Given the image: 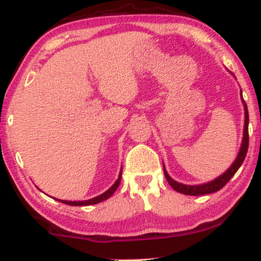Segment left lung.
Masks as SVG:
<instances>
[{
  "label": "left lung",
  "mask_w": 261,
  "mask_h": 261,
  "mask_svg": "<svg viewBox=\"0 0 261 261\" xmlns=\"http://www.w3.org/2000/svg\"><path fill=\"white\" fill-rule=\"evenodd\" d=\"M241 96H242V92H241ZM242 101H243V107H245V128H243V139H242L241 148H240L238 157H236L234 163L231 164V167H230L228 170L224 172V174L216 178V180L207 182V184H204V185H198V186H188V185H184V184H178V182L172 180L170 176L168 175V172L164 168L165 178H167L169 185H170L176 192L182 193V194H186V195H204V194H210V193H215V192L219 191L221 188L224 187V186L229 182L230 178L235 175V172L239 170V168L241 167L243 161H245V158H246L247 151H248V143H249L248 109H247L245 100L242 99Z\"/></svg>",
  "instance_id": "8db88e82"
}]
</instances>
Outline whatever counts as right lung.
Masks as SVG:
<instances>
[{"label":"right lung","instance_id":"obj_1","mask_svg":"<svg viewBox=\"0 0 261 261\" xmlns=\"http://www.w3.org/2000/svg\"><path fill=\"white\" fill-rule=\"evenodd\" d=\"M121 176H122V169H121L120 175H118V178L116 180V182H115V184H114L113 186H111V187H110L109 189H108L107 192H104L103 194L98 195V197H96V198L90 199V200H85V201H68V200H60V199H56V200L63 202V204H66V205H70V206H86V205H94V204H98V202L107 200L108 198H110L111 195L114 194L115 191H116L118 186H120Z\"/></svg>","mask_w":261,"mask_h":261}]
</instances>
